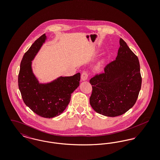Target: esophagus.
<instances>
[{
  "instance_id": "obj_1",
  "label": "esophagus",
  "mask_w": 160,
  "mask_h": 160,
  "mask_svg": "<svg viewBox=\"0 0 160 160\" xmlns=\"http://www.w3.org/2000/svg\"><path fill=\"white\" fill-rule=\"evenodd\" d=\"M88 75L86 73V72H83L82 74V76H81V80H82V82L86 81L88 79Z\"/></svg>"
}]
</instances>
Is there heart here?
Wrapping results in <instances>:
<instances>
[{"mask_svg": "<svg viewBox=\"0 0 160 160\" xmlns=\"http://www.w3.org/2000/svg\"><path fill=\"white\" fill-rule=\"evenodd\" d=\"M103 63H104V61H99V62H98V63L95 65V69H97V70H98V69H99L101 68V67H102V65H103Z\"/></svg>", "mask_w": 160, "mask_h": 160, "instance_id": "heart-1", "label": "heart"}]
</instances>
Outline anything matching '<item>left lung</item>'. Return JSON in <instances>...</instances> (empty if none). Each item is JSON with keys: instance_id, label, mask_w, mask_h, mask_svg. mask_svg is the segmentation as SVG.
Instances as JSON below:
<instances>
[{"instance_id": "left-lung-1", "label": "left lung", "mask_w": 160, "mask_h": 160, "mask_svg": "<svg viewBox=\"0 0 160 160\" xmlns=\"http://www.w3.org/2000/svg\"><path fill=\"white\" fill-rule=\"evenodd\" d=\"M119 44L116 60L107 65L104 73L90 80L91 106L98 113L108 117L122 115L132 108L142 85L137 56L122 38Z\"/></svg>"}]
</instances>
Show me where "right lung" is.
<instances>
[{
    "mask_svg": "<svg viewBox=\"0 0 160 160\" xmlns=\"http://www.w3.org/2000/svg\"><path fill=\"white\" fill-rule=\"evenodd\" d=\"M46 40L44 34L24 54L18 83L25 104L39 116L52 118L60 115L68 106L71 94L79 86L80 74L60 76L50 82L40 83L33 72L32 61Z\"/></svg>",
    "mask_w": 160,
    "mask_h": 160,
    "instance_id": "add662e5",
    "label": "right lung"
}]
</instances>
